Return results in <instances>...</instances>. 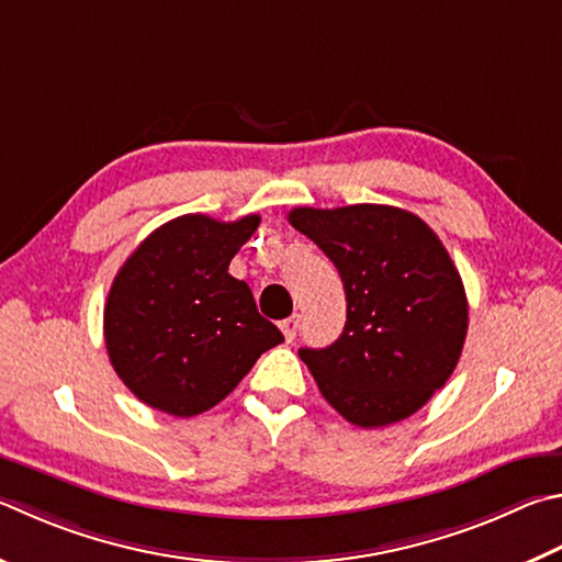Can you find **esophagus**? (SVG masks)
I'll use <instances>...</instances> for the list:
<instances>
[{
    "instance_id": "1",
    "label": "esophagus",
    "mask_w": 562,
    "mask_h": 562,
    "mask_svg": "<svg viewBox=\"0 0 562 562\" xmlns=\"http://www.w3.org/2000/svg\"><path fill=\"white\" fill-rule=\"evenodd\" d=\"M300 314H292V316H288V319H284L282 324H280V329H282V334H284V339L288 341H292L294 336H297V329H300Z\"/></svg>"
}]
</instances>
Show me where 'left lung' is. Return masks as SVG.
Returning <instances> with one entry per match:
<instances>
[{
    "label": "left lung",
    "instance_id": "1",
    "mask_svg": "<svg viewBox=\"0 0 562 562\" xmlns=\"http://www.w3.org/2000/svg\"><path fill=\"white\" fill-rule=\"evenodd\" d=\"M288 218L336 265L346 292L339 339L300 359L349 423L405 420L462 356L469 304L450 252L423 218L381 203L302 206Z\"/></svg>",
    "mask_w": 562,
    "mask_h": 562
}]
</instances>
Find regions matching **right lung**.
<instances>
[{
  "label": "right lung",
  "instance_id": "1",
  "mask_svg": "<svg viewBox=\"0 0 562 562\" xmlns=\"http://www.w3.org/2000/svg\"><path fill=\"white\" fill-rule=\"evenodd\" d=\"M260 216L223 223L187 213L139 243L112 282L105 346L142 403L175 417L218 405L260 356L284 341L228 272Z\"/></svg>",
  "mask_w": 562,
  "mask_h": 562
}]
</instances>
